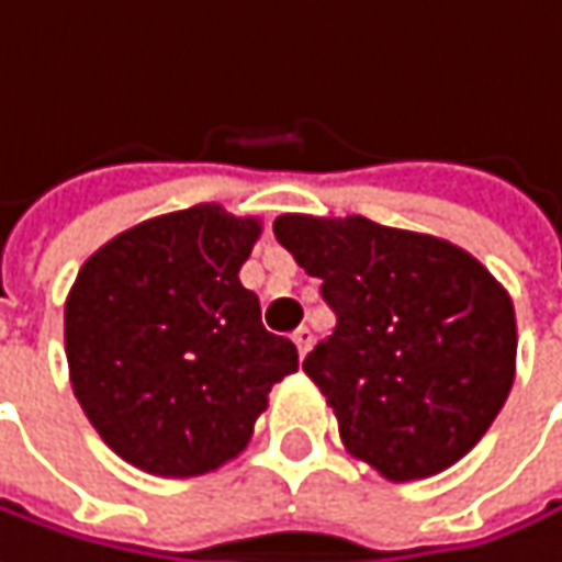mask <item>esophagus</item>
Returning a JSON list of instances; mask_svg holds the SVG:
<instances>
[{
  "label": "esophagus",
  "instance_id": "1",
  "mask_svg": "<svg viewBox=\"0 0 562 562\" xmlns=\"http://www.w3.org/2000/svg\"><path fill=\"white\" fill-rule=\"evenodd\" d=\"M292 340H295V350H299V357H305V353L312 350V340H315V334L308 331V328H299V331L292 334Z\"/></svg>",
  "mask_w": 562,
  "mask_h": 562
}]
</instances>
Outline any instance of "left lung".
<instances>
[{
	"label": "left lung",
	"instance_id": "left-lung-1",
	"mask_svg": "<svg viewBox=\"0 0 562 562\" xmlns=\"http://www.w3.org/2000/svg\"><path fill=\"white\" fill-rule=\"evenodd\" d=\"M337 325L302 363L357 460L392 483L467 457L515 383V305L463 247L363 215H280Z\"/></svg>",
	"mask_w": 562,
	"mask_h": 562
}]
</instances>
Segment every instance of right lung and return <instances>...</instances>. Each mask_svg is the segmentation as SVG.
<instances>
[{"instance_id":"right-lung-1","label":"right lung","mask_w":562,"mask_h":562,"mask_svg":"<svg viewBox=\"0 0 562 562\" xmlns=\"http://www.w3.org/2000/svg\"><path fill=\"white\" fill-rule=\"evenodd\" d=\"M257 218L205 202L122 231L77 273L64 308L70 383L89 425L131 467L186 480L234 460L267 395L299 370L260 322L240 267Z\"/></svg>"}]
</instances>
